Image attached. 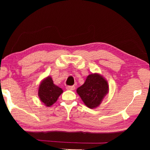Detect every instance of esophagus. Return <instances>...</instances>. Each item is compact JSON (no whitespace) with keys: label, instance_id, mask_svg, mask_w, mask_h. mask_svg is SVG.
<instances>
[{"label":"esophagus","instance_id":"esophagus-1","mask_svg":"<svg viewBox=\"0 0 150 150\" xmlns=\"http://www.w3.org/2000/svg\"><path fill=\"white\" fill-rule=\"evenodd\" d=\"M66 88H67V90H69V91H73L75 90V86H67V87H66Z\"/></svg>","mask_w":150,"mask_h":150}]
</instances>
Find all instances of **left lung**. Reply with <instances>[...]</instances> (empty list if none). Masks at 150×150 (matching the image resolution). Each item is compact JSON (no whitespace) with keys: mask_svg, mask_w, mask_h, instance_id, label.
<instances>
[{"mask_svg":"<svg viewBox=\"0 0 150 150\" xmlns=\"http://www.w3.org/2000/svg\"><path fill=\"white\" fill-rule=\"evenodd\" d=\"M109 91L108 82L99 73L87 76L84 84L77 89L83 102L91 109L98 107Z\"/></svg>","mask_w":150,"mask_h":150,"instance_id":"obj_1","label":"left lung"}]
</instances>
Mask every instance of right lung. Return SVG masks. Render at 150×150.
Segmentation results:
<instances>
[{"label": "right lung", "mask_w": 150, "mask_h": 150, "mask_svg": "<svg viewBox=\"0 0 150 150\" xmlns=\"http://www.w3.org/2000/svg\"><path fill=\"white\" fill-rule=\"evenodd\" d=\"M62 93L63 90L54 84L50 76L44 79L39 85L38 96L46 106L54 105Z\"/></svg>", "instance_id": "1"}]
</instances>
